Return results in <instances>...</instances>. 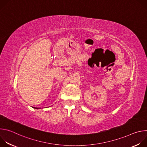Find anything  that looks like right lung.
I'll return each instance as SVG.
<instances>
[{"label":"right lung","instance_id":"1","mask_svg":"<svg viewBox=\"0 0 147 147\" xmlns=\"http://www.w3.org/2000/svg\"><path fill=\"white\" fill-rule=\"evenodd\" d=\"M35 108V109H39V108Z\"/></svg>","mask_w":147,"mask_h":147}]
</instances>
